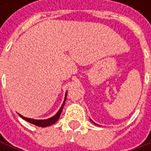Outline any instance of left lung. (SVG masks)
I'll list each match as a JSON object with an SVG mask.
<instances>
[{"mask_svg": "<svg viewBox=\"0 0 151 151\" xmlns=\"http://www.w3.org/2000/svg\"><path fill=\"white\" fill-rule=\"evenodd\" d=\"M91 121H92V120H91ZM92 122H93V121H92Z\"/></svg>", "mask_w": 151, "mask_h": 151, "instance_id": "8db88e82", "label": "left lung"}]
</instances>
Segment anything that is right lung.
Masks as SVG:
<instances>
[{
    "label": "right lung",
    "mask_w": 151,
    "mask_h": 151,
    "mask_svg": "<svg viewBox=\"0 0 151 151\" xmlns=\"http://www.w3.org/2000/svg\"><path fill=\"white\" fill-rule=\"evenodd\" d=\"M66 94H67V93H65V97L64 102H63V104L61 106V107L59 108L58 112L54 116H52V117H50V118H49V119H46V120H35V119H30V118L24 117V116L21 115L20 114H19V115H20L23 120L29 122L31 123V124L37 125V126H38V127H43V128H45V127L50 126V125L54 124V123L59 119V116H60L61 112H62V110H63V107H64V106H65V101H66Z\"/></svg>",
    "instance_id": "add662e5"
}]
</instances>
